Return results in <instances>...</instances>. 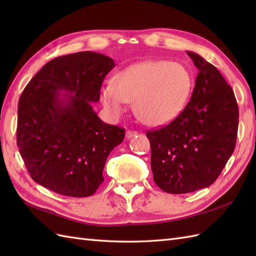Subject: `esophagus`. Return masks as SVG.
<instances>
[{"label":"esophagus","instance_id":"34e87169","mask_svg":"<svg viewBox=\"0 0 256 256\" xmlns=\"http://www.w3.org/2000/svg\"><path fill=\"white\" fill-rule=\"evenodd\" d=\"M136 134H138V132H135V131H126V133H125V138H126L128 140H131Z\"/></svg>","mask_w":256,"mask_h":256}]
</instances>
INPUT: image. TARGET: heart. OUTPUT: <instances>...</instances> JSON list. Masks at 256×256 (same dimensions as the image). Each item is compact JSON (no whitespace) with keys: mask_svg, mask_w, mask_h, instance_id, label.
<instances>
[{"mask_svg":"<svg viewBox=\"0 0 256 256\" xmlns=\"http://www.w3.org/2000/svg\"><path fill=\"white\" fill-rule=\"evenodd\" d=\"M192 77L182 64L148 60L120 72L114 84L101 88V101L114 116L134 102V111L143 123L160 126L170 123L186 106Z\"/></svg>","mask_w":256,"mask_h":256,"instance_id":"obj_1","label":"heart"}]
</instances>
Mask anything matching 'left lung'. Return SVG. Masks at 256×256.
Here are the masks:
<instances>
[{"label": "left lung", "instance_id": "8db88e82", "mask_svg": "<svg viewBox=\"0 0 256 256\" xmlns=\"http://www.w3.org/2000/svg\"><path fill=\"white\" fill-rule=\"evenodd\" d=\"M198 68L192 99L166 126L148 131L154 182L168 194L209 187L236 148L238 108L234 92L214 64L187 52Z\"/></svg>", "mask_w": 256, "mask_h": 256}]
</instances>
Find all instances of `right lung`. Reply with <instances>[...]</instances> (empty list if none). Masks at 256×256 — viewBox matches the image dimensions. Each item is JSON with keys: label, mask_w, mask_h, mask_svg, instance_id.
Instances as JSON below:
<instances>
[{"label": "right lung", "mask_w": 256, "mask_h": 256, "mask_svg": "<svg viewBox=\"0 0 256 256\" xmlns=\"http://www.w3.org/2000/svg\"><path fill=\"white\" fill-rule=\"evenodd\" d=\"M113 59L80 52L47 62L18 101V146L32 180L69 197H89L104 180L108 154L125 130L106 124L92 102L100 100Z\"/></svg>", "instance_id": "obj_1"}]
</instances>
